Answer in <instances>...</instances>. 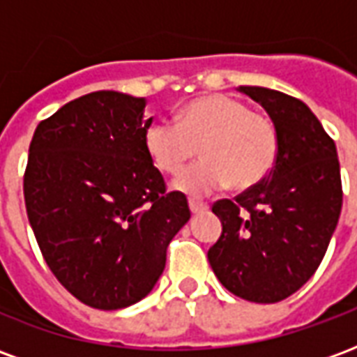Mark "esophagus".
I'll list each match as a JSON object with an SVG mask.
<instances>
[{"label":"esophagus","instance_id":"obj_1","mask_svg":"<svg viewBox=\"0 0 357 357\" xmlns=\"http://www.w3.org/2000/svg\"><path fill=\"white\" fill-rule=\"evenodd\" d=\"M189 208H191L193 214H201V212H206V210H208V204L199 201H189Z\"/></svg>","mask_w":357,"mask_h":357}]
</instances>
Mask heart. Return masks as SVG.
<instances>
[{"instance_id":"obj_1","label":"heart","mask_w":357,"mask_h":357,"mask_svg":"<svg viewBox=\"0 0 357 357\" xmlns=\"http://www.w3.org/2000/svg\"><path fill=\"white\" fill-rule=\"evenodd\" d=\"M149 158L164 174H178L199 155L202 162L179 174L176 189L191 197L258 185L273 170L279 156V133L273 120L250 110L233 95H210L189 102L178 122L158 120L145 133Z\"/></svg>"}]
</instances>
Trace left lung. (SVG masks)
<instances>
[{"label": "left lung", "mask_w": 357, "mask_h": 357, "mask_svg": "<svg viewBox=\"0 0 357 357\" xmlns=\"http://www.w3.org/2000/svg\"><path fill=\"white\" fill-rule=\"evenodd\" d=\"M260 102L279 133L268 178L214 202L222 235L208 250L220 283L248 302L273 304L314 275L342 208L337 147L304 102L275 89L239 86Z\"/></svg>", "instance_id": "8db88e82"}]
</instances>
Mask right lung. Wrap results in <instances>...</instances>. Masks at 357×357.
<instances>
[{
  "mask_svg": "<svg viewBox=\"0 0 357 357\" xmlns=\"http://www.w3.org/2000/svg\"><path fill=\"white\" fill-rule=\"evenodd\" d=\"M151 122L143 97L93 91L42 120L30 143L28 220L53 275L86 306L145 298L191 218L149 158Z\"/></svg>",
  "mask_w": 357,
  "mask_h": 357,
  "instance_id": "1",
  "label": "right lung"
}]
</instances>
